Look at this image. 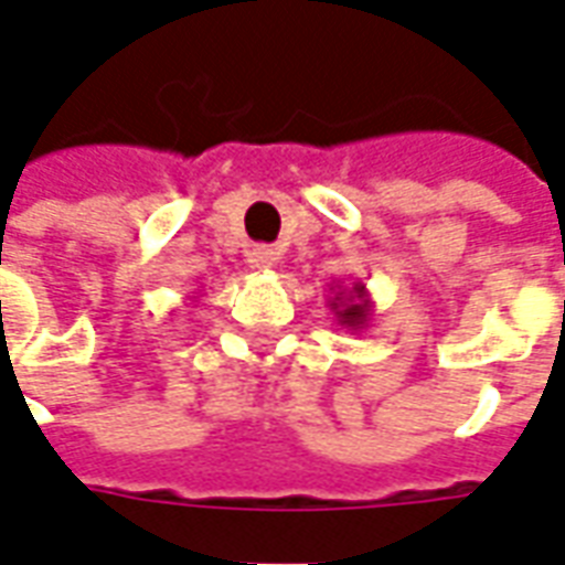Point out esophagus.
I'll use <instances>...</instances> for the list:
<instances>
[{"instance_id":"esophagus-1","label":"esophagus","mask_w":565,"mask_h":565,"mask_svg":"<svg viewBox=\"0 0 565 565\" xmlns=\"http://www.w3.org/2000/svg\"><path fill=\"white\" fill-rule=\"evenodd\" d=\"M275 250L266 245H254L250 250H247V263L254 266V269H271L275 266Z\"/></svg>"}]
</instances>
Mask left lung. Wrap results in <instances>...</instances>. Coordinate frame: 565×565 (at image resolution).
I'll use <instances>...</instances> for the list:
<instances>
[{
  "mask_svg": "<svg viewBox=\"0 0 565 565\" xmlns=\"http://www.w3.org/2000/svg\"><path fill=\"white\" fill-rule=\"evenodd\" d=\"M330 311L339 320V327L342 330L360 332L366 330L369 320H372V299H369V290L363 281H354L351 287H342V284H335L330 287Z\"/></svg>",
  "mask_w": 565,
  "mask_h": 565,
  "instance_id": "8db88e82",
  "label": "left lung"
}]
</instances>
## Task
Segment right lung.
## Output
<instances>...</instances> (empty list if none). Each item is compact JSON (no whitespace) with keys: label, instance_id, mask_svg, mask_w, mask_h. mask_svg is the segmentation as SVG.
Here are the masks:
<instances>
[{"label":"right lung","instance_id":"add662e5","mask_svg":"<svg viewBox=\"0 0 565 565\" xmlns=\"http://www.w3.org/2000/svg\"><path fill=\"white\" fill-rule=\"evenodd\" d=\"M193 299H196V296H193Z\"/></svg>","mask_w":565,"mask_h":565}]
</instances>
